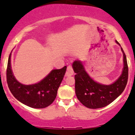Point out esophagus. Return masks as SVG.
<instances>
[{
	"label": "esophagus",
	"mask_w": 135,
	"mask_h": 135,
	"mask_svg": "<svg viewBox=\"0 0 135 135\" xmlns=\"http://www.w3.org/2000/svg\"><path fill=\"white\" fill-rule=\"evenodd\" d=\"M73 66L71 65H69L67 66V70H66V76H71V75H73Z\"/></svg>",
	"instance_id": "obj_1"
}]
</instances>
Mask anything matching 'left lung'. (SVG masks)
<instances>
[{
    "label": "left lung",
    "mask_w": 135,
    "mask_h": 135,
    "mask_svg": "<svg viewBox=\"0 0 135 135\" xmlns=\"http://www.w3.org/2000/svg\"><path fill=\"white\" fill-rule=\"evenodd\" d=\"M116 42L120 45L117 41ZM121 50L123 53V71L120 76L109 85L95 82L85 72L81 62H74L73 67L76 73L75 93L83 105L91 109L104 108L111 104L124 90L128 81V67L126 54L122 48Z\"/></svg>",
    "instance_id": "8db88e82"
}]
</instances>
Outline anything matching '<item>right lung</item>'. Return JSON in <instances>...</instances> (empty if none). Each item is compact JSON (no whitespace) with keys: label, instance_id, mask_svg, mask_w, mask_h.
<instances>
[{"label":"right lung","instance_id":"right-lung-1","mask_svg":"<svg viewBox=\"0 0 135 135\" xmlns=\"http://www.w3.org/2000/svg\"><path fill=\"white\" fill-rule=\"evenodd\" d=\"M66 66L52 70L42 81L33 85H23L15 78L11 66V54L7 69V82L13 96L33 108H44L55 99L58 89L66 73Z\"/></svg>","mask_w":135,"mask_h":135}]
</instances>
